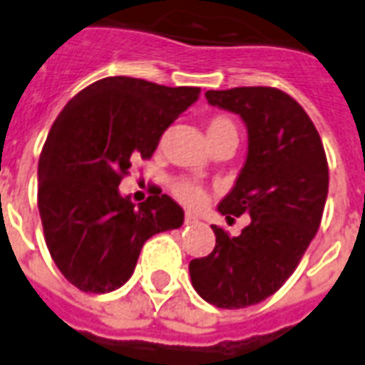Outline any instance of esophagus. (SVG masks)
Returning a JSON list of instances; mask_svg holds the SVG:
<instances>
[{
    "mask_svg": "<svg viewBox=\"0 0 365 365\" xmlns=\"http://www.w3.org/2000/svg\"><path fill=\"white\" fill-rule=\"evenodd\" d=\"M197 222H199V220H197L195 216H191V214H187V216H185V220H183V223H185V225H193V223H197Z\"/></svg>",
    "mask_w": 365,
    "mask_h": 365,
    "instance_id": "1",
    "label": "esophagus"
}]
</instances>
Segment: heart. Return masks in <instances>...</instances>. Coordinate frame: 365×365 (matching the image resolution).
Segmentation results:
<instances>
[{
  "instance_id": "b5f03b06",
  "label": "heart",
  "mask_w": 365,
  "mask_h": 365,
  "mask_svg": "<svg viewBox=\"0 0 365 365\" xmlns=\"http://www.w3.org/2000/svg\"><path fill=\"white\" fill-rule=\"evenodd\" d=\"M206 132H208V140L212 145L222 142L239 143V126L227 115H214L208 119ZM174 195L185 206H197L205 199V191L191 180H178L174 183Z\"/></svg>"
}]
</instances>
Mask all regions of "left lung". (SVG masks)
<instances>
[{
    "label": "left lung",
    "mask_w": 365,
    "mask_h": 365,
    "mask_svg": "<svg viewBox=\"0 0 365 365\" xmlns=\"http://www.w3.org/2000/svg\"><path fill=\"white\" fill-rule=\"evenodd\" d=\"M208 104L240 115L248 157L217 210L250 216L239 237L212 225V254L189 263L191 284L220 309H244L282 288L314 239L328 197V160L311 117L272 87L208 91Z\"/></svg>",
    "instance_id": "obj_1"
}]
</instances>
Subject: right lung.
<instances>
[{"mask_svg": "<svg viewBox=\"0 0 365 365\" xmlns=\"http://www.w3.org/2000/svg\"><path fill=\"white\" fill-rule=\"evenodd\" d=\"M199 94V87L106 77L76 94L51 126L37 166V206L51 257L81 292L121 288L143 242L183 223L182 206L168 195L153 191L134 206L119 183Z\"/></svg>", "mask_w": 365, "mask_h": 365, "instance_id": "obj_1", "label": "right lung"}]
</instances>
